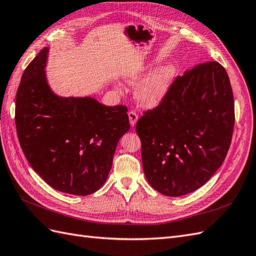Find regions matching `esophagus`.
<instances>
[{"mask_svg": "<svg viewBox=\"0 0 256 256\" xmlns=\"http://www.w3.org/2000/svg\"><path fill=\"white\" fill-rule=\"evenodd\" d=\"M128 120H130V126H134L137 120H138V116L136 114V112H134V111H130L128 112Z\"/></svg>", "mask_w": 256, "mask_h": 256, "instance_id": "obj_1", "label": "esophagus"}]
</instances>
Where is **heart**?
Returning <instances> with one entry per match:
<instances>
[{"label":"heart","instance_id":"heart-1","mask_svg":"<svg viewBox=\"0 0 256 256\" xmlns=\"http://www.w3.org/2000/svg\"><path fill=\"white\" fill-rule=\"evenodd\" d=\"M150 64L134 62L122 71V78L128 85H136L135 100L140 107L154 109L166 100L175 78L172 64H163L146 74Z\"/></svg>","mask_w":256,"mask_h":256}]
</instances>
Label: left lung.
Wrapping results in <instances>:
<instances>
[{"mask_svg": "<svg viewBox=\"0 0 256 256\" xmlns=\"http://www.w3.org/2000/svg\"><path fill=\"white\" fill-rule=\"evenodd\" d=\"M234 124L230 81L218 62L176 78L166 100L136 124L150 186L180 196L204 185L225 160Z\"/></svg>", "mask_w": 256, "mask_h": 256, "instance_id": "8db88e82", "label": "left lung"}]
</instances>
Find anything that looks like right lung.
<instances>
[{
  "instance_id": "1",
  "label": "right lung",
  "mask_w": 256,
  "mask_h": 256,
  "mask_svg": "<svg viewBox=\"0 0 256 256\" xmlns=\"http://www.w3.org/2000/svg\"><path fill=\"white\" fill-rule=\"evenodd\" d=\"M44 48L24 71L16 95L19 142L31 168L58 192L88 196L107 180L118 142L130 130L126 106L64 97L50 88Z\"/></svg>"
}]
</instances>
